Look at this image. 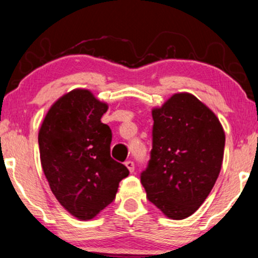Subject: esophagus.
Wrapping results in <instances>:
<instances>
[{"label":"esophagus","instance_id":"1","mask_svg":"<svg viewBox=\"0 0 258 258\" xmlns=\"http://www.w3.org/2000/svg\"><path fill=\"white\" fill-rule=\"evenodd\" d=\"M124 164H125L126 168L129 169V171H130V172H134L135 164H134V162H133V160H126V162L124 163Z\"/></svg>","mask_w":258,"mask_h":258}]
</instances>
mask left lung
I'll return each instance as SVG.
<instances>
[{
	"label": "left lung",
	"mask_w": 258,
	"mask_h": 258,
	"mask_svg": "<svg viewBox=\"0 0 258 258\" xmlns=\"http://www.w3.org/2000/svg\"><path fill=\"white\" fill-rule=\"evenodd\" d=\"M152 150L140 178L147 199L174 220L204 203L219 177L225 132L214 112L188 93L152 111Z\"/></svg>",
	"instance_id": "left-lung-1"
}]
</instances>
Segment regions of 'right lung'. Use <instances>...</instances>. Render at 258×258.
<instances>
[{
	"mask_svg": "<svg viewBox=\"0 0 258 258\" xmlns=\"http://www.w3.org/2000/svg\"><path fill=\"white\" fill-rule=\"evenodd\" d=\"M107 105L89 90L70 92L50 107L38 134L39 156L50 189L70 214L90 220L116 198L129 175L111 158L112 132L101 117Z\"/></svg>",
	"mask_w": 258,
	"mask_h": 258,
	"instance_id": "obj_1",
	"label": "right lung"
}]
</instances>
